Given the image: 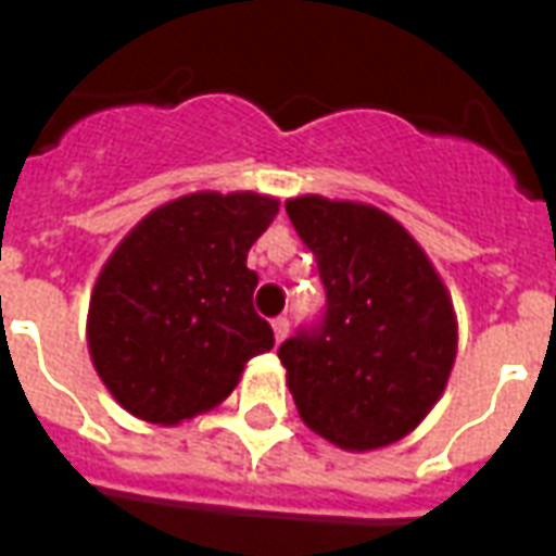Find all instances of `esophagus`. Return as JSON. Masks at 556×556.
<instances>
[{
  "instance_id": "34e87169",
  "label": "esophagus",
  "mask_w": 556,
  "mask_h": 556,
  "mask_svg": "<svg viewBox=\"0 0 556 556\" xmlns=\"http://www.w3.org/2000/svg\"><path fill=\"white\" fill-rule=\"evenodd\" d=\"M270 327H274V339H277V342H282V339L289 337V318H286V315L274 318V321H270Z\"/></svg>"
}]
</instances>
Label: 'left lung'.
<instances>
[{"label": "left lung", "instance_id": "obj_1", "mask_svg": "<svg viewBox=\"0 0 556 556\" xmlns=\"http://www.w3.org/2000/svg\"><path fill=\"white\" fill-rule=\"evenodd\" d=\"M313 250L325 313L279 345L303 422L342 450L417 429L455 361V313L419 243L384 211L301 195L286 202Z\"/></svg>", "mask_w": 556, "mask_h": 556}]
</instances>
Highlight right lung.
Listing matches in <instances>:
<instances>
[{
	"mask_svg": "<svg viewBox=\"0 0 556 556\" xmlns=\"http://www.w3.org/2000/svg\"><path fill=\"white\" fill-rule=\"evenodd\" d=\"M277 211L270 195H181L118 243L91 291L89 351L122 408L175 426L219 405L247 361L274 349L247 253Z\"/></svg>",
	"mask_w": 556,
	"mask_h": 556,
	"instance_id": "right-lung-1",
	"label": "right lung"
}]
</instances>
